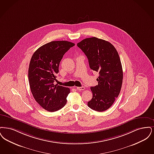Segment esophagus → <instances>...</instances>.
<instances>
[{
	"label": "esophagus",
	"mask_w": 154,
	"mask_h": 154,
	"mask_svg": "<svg viewBox=\"0 0 154 154\" xmlns=\"http://www.w3.org/2000/svg\"><path fill=\"white\" fill-rule=\"evenodd\" d=\"M76 89H77V90H80V91H82V90H83L85 89V87H84V86L78 87L76 88Z\"/></svg>",
	"instance_id": "esophagus-1"
}]
</instances>
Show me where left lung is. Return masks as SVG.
Returning a JSON list of instances; mask_svg holds the SVG:
<instances>
[{
  "mask_svg": "<svg viewBox=\"0 0 154 154\" xmlns=\"http://www.w3.org/2000/svg\"><path fill=\"white\" fill-rule=\"evenodd\" d=\"M88 60L90 68L99 72L98 85L91 87L93 98L88 106L97 112L106 110L120 93L123 72L119 54L107 41L97 37L85 38L77 44Z\"/></svg>",
  "mask_w": 154,
  "mask_h": 154,
  "instance_id": "1",
  "label": "left lung"
}]
</instances>
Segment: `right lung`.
Masks as SVG:
<instances>
[{"label":"right lung","mask_w":154,"mask_h":154,"mask_svg":"<svg viewBox=\"0 0 154 154\" xmlns=\"http://www.w3.org/2000/svg\"><path fill=\"white\" fill-rule=\"evenodd\" d=\"M75 44L67 41H54L40 47L29 64L28 78L34 98L41 107L54 112L64 107L70 92L68 87L54 85L64 54Z\"/></svg>","instance_id":"right-lung-1"}]
</instances>
